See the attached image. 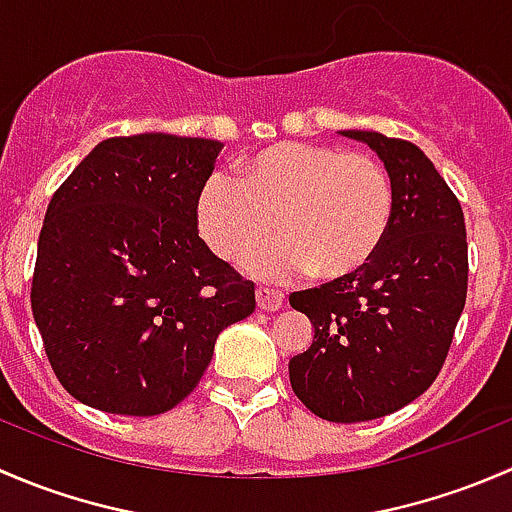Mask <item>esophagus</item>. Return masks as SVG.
Segmentation results:
<instances>
[{"label": "esophagus", "mask_w": 512, "mask_h": 512, "mask_svg": "<svg viewBox=\"0 0 512 512\" xmlns=\"http://www.w3.org/2000/svg\"><path fill=\"white\" fill-rule=\"evenodd\" d=\"M285 304V294L280 289H270V287H257V307L262 312H277V309Z\"/></svg>", "instance_id": "1"}]
</instances>
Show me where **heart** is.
Returning <instances> with one entry per match:
<instances>
[{
	"label": "heart",
	"mask_w": 512,
	"mask_h": 512,
	"mask_svg": "<svg viewBox=\"0 0 512 512\" xmlns=\"http://www.w3.org/2000/svg\"><path fill=\"white\" fill-rule=\"evenodd\" d=\"M237 180L213 175L195 203L200 237L237 262L278 227L280 241L247 257L250 275L285 282L304 270L344 280L364 270L389 235L394 183L366 153L282 141L235 165Z\"/></svg>",
	"instance_id": "heart-1"
}]
</instances>
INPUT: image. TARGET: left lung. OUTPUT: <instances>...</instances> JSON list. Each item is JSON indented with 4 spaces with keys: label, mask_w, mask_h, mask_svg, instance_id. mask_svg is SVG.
Masks as SVG:
<instances>
[{
    "label": "left lung",
    "mask_w": 512,
    "mask_h": 512,
    "mask_svg": "<svg viewBox=\"0 0 512 512\" xmlns=\"http://www.w3.org/2000/svg\"><path fill=\"white\" fill-rule=\"evenodd\" d=\"M384 160L394 220L374 260L352 277L289 294L314 342L289 359V384L334 423L389 416L436 381L466 307V220L421 148L376 131H342Z\"/></svg>",
    "instance_id": "1"
}]
</instances>
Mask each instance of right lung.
<instances>
[{"label": "right lung", "mask_w": 512, "mask_h": 512, "mask_svg": "<svg viewBox=\"0 0 512 512\" xmlns=\"http://www.w3.org/2000/svg\"><path fill=\"white\" fill-rule=\"evenodd\" d=\"M220 148L170 133L108 138L51 198L32 312L56 379L81 404L165 414L203 379L218 334L255 312V285L195 223Z\"/></svg>", "instance_id": "1"}]
</instances>
